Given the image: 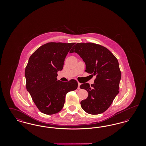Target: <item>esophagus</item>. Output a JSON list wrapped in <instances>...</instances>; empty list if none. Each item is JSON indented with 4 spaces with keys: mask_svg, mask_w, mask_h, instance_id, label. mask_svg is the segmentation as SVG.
Wrapping results in <instances>:
<instances>
[{
    "mask_svg": "<svg viewBox=\"0 0 146 146\" xmlns=\"http://www.w3.org/2000/svg\"><path fill=\"white\" fill-rule=\"evenodd\" d=\"M80 85H81V84L80 83H78V89H80Z\"/></svg>",
    "mask_w": 146,
    "mask_h": 146,
    "instance_id": "obj_1",
    "label": "esophagus"
}]
</instances>
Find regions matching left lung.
<instances>
[{
	"instance_id": "8db88e82",
	"label": "left lung",
	"mask_w": 146,
	"mask_h": 146,
	"mask_svg": "<svg viewBox=\"0 0 146 146\" xmlns=\"http://www.w3.org/2000/svg\"><path fill=\"white\" fill-rule=\"evenodd\" d=\"M70 52L77 53L85 63V72L96 76L94 84L80 86L88 92L80 102L82 108L90 114L104 112L119 93L121 72L117 58L108 49L92 42L76 43Z\"/></svg>"
}]
</instances>
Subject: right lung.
<instances>
[{
    "mask_svg": "<svg viewBox=\"0 0 146 146\" xmlns=\"http://www.w3.org/2000/svg\"><path fill=\"white\" fill-rule=\"evenodd\" d=\"M74 44L48 42L36 50L29 58L25 72L26 89L42 113L59 112L66 94L78 88L74 79L67 82L57 80V72L62 70L64 59Z\"/></svg>",
    "mask_w": 146,
    "mask_h": 146,
    "instance_id": "right-lung-1",
    "label": "right lung"
}]
</instances>
